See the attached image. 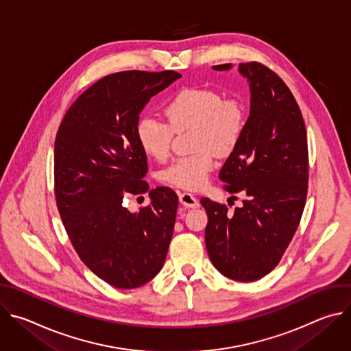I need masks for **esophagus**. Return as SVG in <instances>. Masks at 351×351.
Here are the masks:
<instances>
[{"label": "esophagus", "mask_w": 351, "mask_h": 351, "mask_svg": "<svg viewBox=\"0 0 351 351\" xmlns=\"http://www.w3.org/2000/svg\"><path fill=\"white\" fill-rule=\"evenodd\" d=\"M179 199H180V203H182L183 206H186V207H189V208H197V207H199L198 199H197L191 193H189V191L180 193V194H179Z\"/></svg>", "instance_id": "1"}]
</instances>
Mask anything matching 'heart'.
I'll return each mask as SVG.
<instances>
[{"label": "heart", "mask_w": 351, "mask_h": 351, "mask_svg": "<svg viewBox=\"0 0 351 351\" xmlns=\"http://www.w3.org/2000/svg\"><path fill=\"white\" fill-rule=\"evenodd\" d=\"M167 119L143 115L136 128L143 152L158 161L169 153L175 132L194 129L197 152L180 157L160 172V180L184 190L203 187L215 167L214 152L228 154L239 143L247 122L241 99L225 97L207 87H187L176 93L165 106Z\"/></svg>", "instance_id": "heart-1"}]
</instances>
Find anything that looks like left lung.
<instances>
[{"label": "left lung", "mask_w": 351, "mask_h": 351, "mask_svg": "<svg viewBox=\"0 0 351 351\" xmlns=\"http://www.w3.org/2000/svg\"><path fill=\"white\" fill-rule=\"evenodd\" d=\"M230 64L217 65L228 71ZM239 72L250 83V115L219 179L229 193L248 197L230 214L203 197L206 245L214 267L239 282H254L280 261L302 219L308 189L304 119L285 82L260 62Z\"/></svg>", "instance_id": "1"}]
</instances>
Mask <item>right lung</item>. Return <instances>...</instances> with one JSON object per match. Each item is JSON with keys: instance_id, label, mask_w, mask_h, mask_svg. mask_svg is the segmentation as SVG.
<instances>
[{"instance_id": "obj_1", "label": "right lung", "mask_w": 351, "mask_h": 351, "mask_svg": "<svg viewBox=\"0 0 351 351\" xmlns=\"http://www.w3.org/2000/svg\"><path fill=\"white\" fill-rule=\"evenodd\" d=\"M182 75L125 71L90 86L65 114L54 145L57 207L80 260L99 279L134 289L162 268L178 195L149 190L152 203L130 213L123 199L148 191L147 156L136 128L149 98Z\"/></svg>"}]
</instances>
